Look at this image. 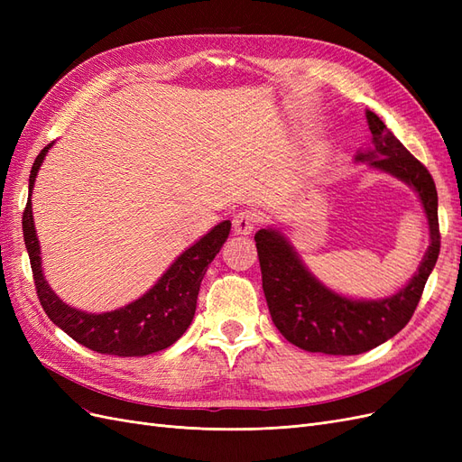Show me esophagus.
I'll return each mask as SVG.
<instances>
[{"label":"esophagus","instance_id":"34e87169","mask_svg":"<svg viewBox=\"0 0 462 462\" xmlns=\"http://www.w3.org/2000/svg\"><path fill=\"white\" fill-rule=\"evenodd\" d=\"M260 221H262V216L256 212V209L248 208V209H241L239 214H235L233 227L239 235H248L258 227Z\"/></svg>","mask_w":462,"mask_h":462}]
</instances>
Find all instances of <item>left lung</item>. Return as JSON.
<instances>
[{
	"instance_id": "1",
	"label": "left lung",
	"mask_w": 462,
	"mask_h": 462,
	"mask_svg": "<svg viewBox=\"0 0 462 462\" xmlns=\"http://www.w3.org/2000/svg\"><path fill=\"white\" fill-rule=\"evenodd\" d=\"M366 119L374 136V150L360 153L356 160H370V165L393 173L414 187L426 209L431 245L407 287L391 299L365 302L343 299L319 285L282 235L260 229L254 241L263 295L273 324L289 343L310 353L360 355L393 337L411 321L439 256L436 183L426 165L397 141L374 111H366Z\"/></svg>"
}]
</instances>
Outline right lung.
<instances>
[{
    "mask_svg": "<svg viewBox=\"0 0 462 462\" xmlns=\"http://www.w3.org/2000/svg\"><path fill=\"white\" fill-rule=\"evenodd\" d=\"M51 143L44 146L31 170L29 190L32 192L36 173ZM231 221H221L206 236L185 250L160 282L143 299L125 309L106 314H87L61 302L46 283L40 268V246L32 221L31 199L23 212V235L29 250L32 279L42 309L55 326L69 337L96 353L116 356H144L163 351L187 331L197 310V299L209 262L216 258L223 243L227 241Z\"/></svg>",
    "mask_w": 462,
    "mask_h": 462,
    "instance_id": "add662e5",
    "label": "right lung"
}]
</instances>
